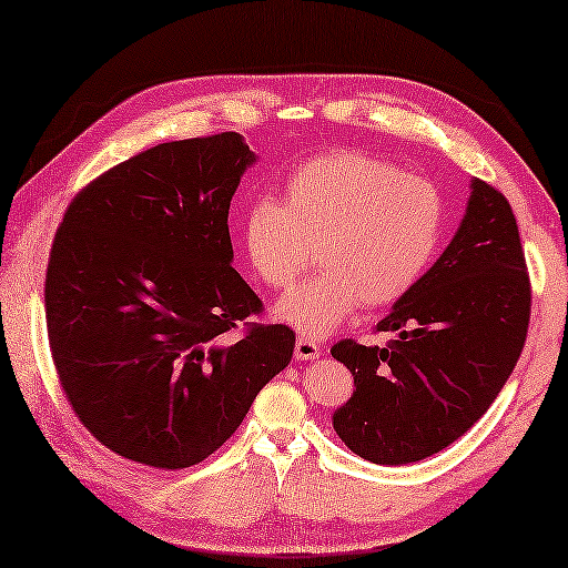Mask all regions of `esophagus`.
<instances>
[{
  "mask_svg": "<svg viewBox=\"0 0 568 568\" xmlns=\"http://www.w3.org/2000/svg\"><path fill=\"white\" fill-rule=\"evenodd\" d=\"M322 355V349L317 342L300 337L294 342V359H317Z\"/></svg>",
  "mask_w": 568,
  "mask_h": 568,
  "instance_id": "1",
  "label": "esophagus"
}]
</instances>
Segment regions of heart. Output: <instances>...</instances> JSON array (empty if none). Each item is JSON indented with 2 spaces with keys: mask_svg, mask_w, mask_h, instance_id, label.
I'll return each mask as SVG.
<instances>
[{
  "mask_svg": "<svg viewBox=\"0 0 568 568\" xmlns=\"http://www.w3.org/2000/svg\"><path fill=\"white\" fill-rule=\"evenodd\" d=\"M445 201L438 185L359 151L312 158L284 185V203L258 196L241 221L251 266L272 290L282 322L310 337L337 329L365 302L383 306L410 292L438 251Z\"/></svg>",
  "mask_w": 568,
  "mask_h": 568,
  "instance_id": "obj_1",
  "label": "heart"
}]
</instances>
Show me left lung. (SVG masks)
I'll return each mask as SVG.
<instances>
[{
  "mask_svg": "<svg viewBox=\"0 0 568 568\" xmlns=\"http://www.w3.org/2000/svg\"><path fill=\"white\" fill-rule=\"evenodd\" d=\"M528 314L531 284L514 211L504 193L473 179L448 248L377 324L397 339L332 347L355 377V393L332 415L342 443L377 466L448 448L504 389L524 349Z\"/></svg>",
  "mask_w": 568,
  "mask_h": 568,
  "instance_id": "8db88e82",
  "label": "left lung"
}]
</instances>
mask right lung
<instances>
[{
  "instance_id": "right-lung-1",
  "label": "right lung",
  "mask_w": 568,
  "mask_h": 568,
  "mask_svg": "<svg viewBox=\"0 0 568 568\" xmlns=\"http://www.w3.org/2000/svg\"><path fill=\"white\" fill-rule=\"evenodd\" d=\"M254 163L239 133L148 148L85 185L52 241L54 369L80 423L128 460L196 466L290 365L294 332L246 322L262 300L231 266V196Z\"/></svg>"
}]
</instances>
